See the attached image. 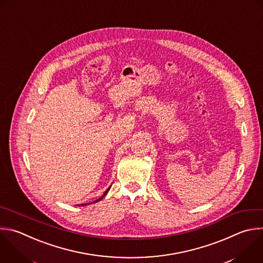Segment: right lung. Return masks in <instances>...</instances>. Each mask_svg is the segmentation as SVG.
Wrapping results in <instances>:
<instances>
[{
    "instance_id": "right-lung-1",
    "label": "right lung",
    "mask_w": 263,
    "mask_h": 263,
    "mask_svg": "<svg viewBox=\"0 0 263 263\" xmlns=\"http://www.w3.org/2000/svg\"><path fill=\"white\" fill-rule=\"evenodd\" d=\"M110 188H111V186H110V187H109V188H107V190H106V191H105V192H104V194H103V195H102V196H101V197H100V198H98V199H96V200H95V201H93V202H90V203H82V204H80V205H82V206H84V205H86V204H91V203H96V202H98V201H100V200H102V198H103V197H105V195H106V194H107V193H108V191H109V189H110ZM80 205H79V206H80Z\"/></svg>"
}]
</instances>
